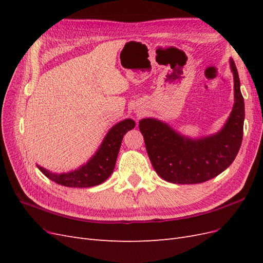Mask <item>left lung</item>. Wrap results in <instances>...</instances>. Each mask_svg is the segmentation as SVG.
<instances>
[{
	"mask_svg": "<svg viewBox=\"0 0 263 263\" xmlns=\"http://www.w3.org/2000/svg\"><path fill=\"white\" fill-rule=\"evenodd\" d=\"M229 65L234 76V106L217 133L191 138L160 119L139 121L151 164L163 180L176 184L202 183L217 177L235 160L242 141L245 102L233 59Z\"/></svg>",
	"mask_w": 263,
	"mask_h": 263,
	"instance_id": "obj_1",
	"label": "left lung"
}]
</instances>
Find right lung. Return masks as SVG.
Listing matches in <instances>:
<instances>
[{"label": "right lung", "mask_w": 263, "mask_h": 263, "mask_svg": "<svg viewBox=\"0 0 263 263\" xmlns=\"http://www.w3.org/2000/svg\"><path fill=\"white\" fill-rule=\"evenodd\" d=\"M135 122L130 118L115 124L108 130L101 146L85 162L72 171L55 173L37 164V168L51 181L68 187H91L106 181L115 168L116 159L124 135L133 129Z\"/></svg>", "instance_id": "1"}]
</instances>
